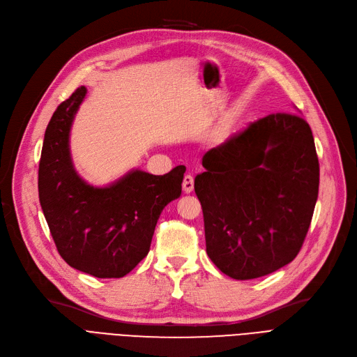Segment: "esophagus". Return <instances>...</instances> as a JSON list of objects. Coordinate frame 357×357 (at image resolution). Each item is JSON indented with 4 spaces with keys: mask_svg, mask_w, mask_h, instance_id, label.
<instances>
[{
    "mask_svg": "<svg viewBox=\"0 0 357 357\" xmlns=\"http://www.w3.org/2000/svg\"><path fill=\"white\" fill-rule=\"evenodd\" d=\"M182 188L185 194H191L194 191V178L191 175H185L183 182H182Z\"/></svg>",
    "mask_w": 357,
    "mask_h": 357,
    "instance_id": "34e87169",
    "label": "esophagus"
}]
</instances>
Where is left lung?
Returning <instances> with one entry per match:
<instances>
[{"label":"left lung","mask_w":357,"mask_h":357,"mask_svg":"<svg viewBox=\"0 0 357 357\" xmlns=\"http://www.w3.org/2000/svg\"><path fill=\"white\" fill-rule=\"evenodd\" d=\"M195 178L207 255L238 280L269 275L301 249L320 183L312 131L298 114L252 123L202 158Z\"/></svg>","instance_id":"8db88e82"}]
</instances>
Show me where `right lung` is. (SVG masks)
<instances>
[{
    "instance_id": "add662e5",
    "label": "right lung",
    "mask_w": 357,
    "mask_h": 357,
    "mask_svg": "<svg viewBox=\"0 0 357 357\" xmlns=\"http://www.w3.org/2000/svg\"><path fill=\"white\" fill-rule=\"evenodd\" d=\"M81 86L47 124L39 165V199L59 255L96 278H121L146 257L166 205L179 198L185 166L165 175L131 169L107 186L79 176L70 155V128L85 100Z\"/></svg>"
}]
</instances>
